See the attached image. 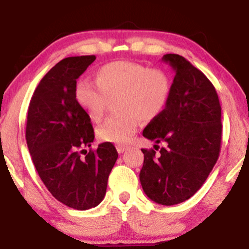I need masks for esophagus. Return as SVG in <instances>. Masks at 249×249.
Masks as SVG:
<instances>
[{
	"label": "esophagus",
	"mask_w": 249,
	"mask_h": 249,
	"mask_svg": "<svg viewBox=\"0 0 249 249\" xmlns=\"http://www.w3.org/2000/svg\"><path fill=\"white\" fill-rule=\"evenodd\" d=\"M116 147H117V151H118V153H123L124 151H126L128 148V146H126V145L124 144H118Z\"/></svg>",
	"instance_id": "34e87169"
}]
</instances>
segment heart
<instances>
[{
    "label": "heart",
    "mask_w": 249,
    "mask_h": 249,
    "mask_svg": "<svg viewBox=\"0 0 249 249\" xmlns=\"http://www.w3.org/2000/svg\"><path fill=\"white\" fill-rule=\"evenodd\" d=\"M95 82H77L75 99L91 121L99 122L107 102L116 98L118 112L97 128V137L108 142L130 141L142 119L152 121L161 115L172 91L166 71L127 61L102 65L95 72Z\"/></svg>",
    "instance_id": "obj_1"
}]
</instances>
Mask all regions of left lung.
Segmentation results:
<instances>
[{"label":"left lung","mask_w":249,"mask_h":249,"mask_svg":"<svg viewBox=\"0 0 249 249\" xmlns=\"http://www.w3.org/2000/svg\"><path fill=\"white\" fill-rule=\"evenodd\" d=\"M162 61L176 71L170 101L142 136L167 146L142 148L144 164L139 180L146 196L165 206L190 199L206 181L221 146V107L215 88L187 59L167 53Z\"/></svg>","instance_id":"left-lung-1"}]
</instances>
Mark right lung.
<instances>
[{"mask_svg":"<svg viewBox=\"0 0 249 249\" xmlns=\"http://www.w3.org/2000/svg\"><path fill=\"white\" fill-rule=\"evenodd\" d=\"M95 55L68 57L37 85L28 108L25 139L37 173L62 204L85 211L101 204L118 152L112 142L99 144L82 158L95 139L91 119L75 99L77 78Z\"/></svg>","mask_w":249,"mask_h":249,"instance_id":"right-lung-1","label":"right lung"}]
</instances>
